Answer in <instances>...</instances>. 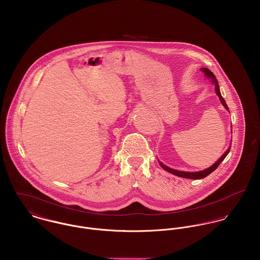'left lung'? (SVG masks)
<instances>
[{"label": "left lung", "instance_id": "8db88e82", "mask_svg": "<svg viewBox=\"0 0 260 260\" xmlns=\"http://www.w3.org/2000/svg\"><path fill=\"white\" fill-rule=\"evenodd\" d=\"M202 72H204V74H205V76H206L207 78L211 79L212 83H213V84H214V86H215V91H216V94L218 95V98H219V100H220L221 104L223 105V107L229 111V107H228V105H226V103H225L224 99L222 98V95H221V93H220V90H219V87H218L217 80H216L215 76L212 74V72H210V71H209L208 69H206V68H202ZM230 150H231V147H229V148H228V150L222 154V156H221V157H220V158H219V159H218V160H217V161H216L212 167L208 168L207 170L202 171V172H198V173H186V172H179V171H175V170H173V169H171V168H169V167L165 166V165H164V164H161L160 161H159V165H160V166H161V168H162L164 170H166L167 172L173 173V174H175V175H177V176L184 177V178H190V179H201V178H203V177L207 176L208 174H210L212 172H214V171L218 168V166L220 165V162H221V161L225 158V156L229 154Z\"/></svg>", "mask_w": 260, "mask_h": 260}]
</instances>
